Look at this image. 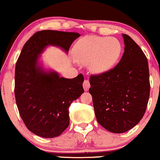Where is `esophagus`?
Instances as JSON below:
<instances>
[{"instance_id": "esophagus-1", "label": "esophagus", "mask_w": 160, "mask_h": 160, "mask_svg": "<svg viewBox=\"0 0 160 160\" xmlns=\"http://www.w3.org/2000/svg\"><path fill=\"white\" fill-rule=\"evenodd\" d=\"M83 88L85 89V91H88L90 88V82L88 80H85L83 82Z\"/></svg>"}]
</instances>
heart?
<instances>
[{"instance_id": "b5f03b06", "label": "heart", "mask_w": 160, "mask_h": 160, "mask_svg": "<svg viewBox=\"0 0 160 160\" xmlns=\"http://www.w3.org/2000/svg\"><path fill=\"white\" fill-rule=\"evenodd\" d=\"M122 52L120 41L114 37L88 36L76 42L75 55L78 62H89L97 73L105 72L114 66Z\"/></svg>"}]
</instances>
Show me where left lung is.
Here are the masks:
<instances>
[{"label":"left lung","instance_id":"left-lung-1","mask_svg":"<svg viewBox=\"0 0 160 160\" xmlns=\"http://www.w3.org/2000/svg\"><path fill=\"white\" fill-rule=\"evenodd\" d=\"M123 37L121 61L105 72L91 75L89 88L98 122L115 133H124L140 121L150 91L147 56L131 37Z\"/></svg>","mask_w":160,"mask_h":160}]
</instances>
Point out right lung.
I'll use <instances>...</instances> for the list:
<instances>
[{
  "label": "right lung",
  "mask_w": 160,
  "mask_h": 160,
  "mask_svg": "<svg viewBox=\"0 0 160 160\" xmlns=\"http://www.w3.org/2000/svg\"><path fill=\"white\" fill-rule=\"evenodd\" d=\"M80 34L41 30L26 42L15 67L14 94L19 113L26 127L45 138L58 137L69 125V108L84 92V77L68 79L54 72H46L37 66L38 56L48 45L67 52Z\"/></svg>",
  "instance_id": "right-lung-1"
}]
</instances>
